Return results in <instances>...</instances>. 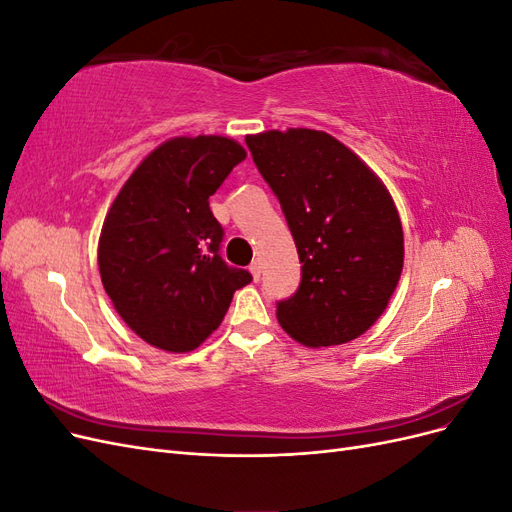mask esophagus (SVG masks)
<instances>
[{
  "mask_svg": "<svg viewBox=\"0 0 512 512\" xmlns=\"http://www.w3.org/2000/svg\"><path fill=\"white\" fill-rule=\"evenodd\" d=\"M250 271H252V275H254V280L258 282V280H260V260H254V262H252Z\"/></svg>",
  "mask_w": 512,
  "mask_h": 512,
  "instance_id": "esophagus-1",
  "label": "esophagus"
}]
</instances>
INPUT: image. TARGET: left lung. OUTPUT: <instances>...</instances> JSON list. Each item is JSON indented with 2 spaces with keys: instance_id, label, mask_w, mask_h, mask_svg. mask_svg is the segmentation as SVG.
Segmentation results:
<instances>
[{
  "instance_id": "left-lung-1",
  "label": "left lung",
  "mask_w": 512,
  "mask_h": 512,
  "mask_svg": "<svg viewBox=\"0 0 512 512\" xmlns=\"http://www.w3.org/2000/svg\"><path fill=\"white\" fill-rule=\"evenodd\" d=\"M245 143L280 200L301 260L297 292L277 301L282 329L312 348L363 335L389 305L404 267L391 194L327 132L271 130Z\"/></svg>"
}]
</instances>
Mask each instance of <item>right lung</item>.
<instances>
[{
	"label": "right lung",
	"mask_w": 512,
	"mask_h": 512,
	"mask_svg": "<svg viewBox=\"0 0 512 512\" xmlns=\"http://www.w3.org/2000/svg\"><path fill=\"white\" fill-rule=\"evenodd\" d=\"M245 149L226 136H179L138 164L108 211L98 265L123 322L147 344L190 352L220 327L252 273L220 256L209 196Z\"/></svg>",
	"instance_id": "1"
}]
</instances>
